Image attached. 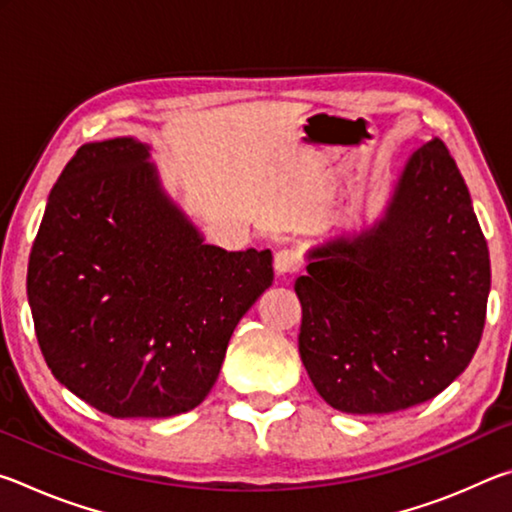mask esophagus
I'll list each match as a JSON object with an SVG mask.
<instances>
[{
    "mask_svg": "<svg viewBox=\"0 0 512 512\" xmlns=\"http://www.w3.org/2000/svg\"><path fill=\"white\" fill-rule=\"evenodd\" d=\"M273 268L277 275H291L296 273L300 268V257L293 253V250L284 248V250H277L275 257H273Z\"/></svg>",
    "mask_w": 512,
    "mask_h": 512,
    "instance_id": "obj_1",
    "label": "esophagus"
}]
</instances>
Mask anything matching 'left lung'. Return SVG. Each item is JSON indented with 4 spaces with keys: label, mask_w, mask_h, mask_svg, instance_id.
<instances>
[{
    "label": "left lung",
    "mask_w": 512,
    "mask_h": 512,
    "mask_svg": "<svg viewBox=\"0 0 512 512\" xmlns=\"http://www.w3.org/2000/svg\"><path fill=\"white\" fill-rule=\"evenodd\" d=\"M296 293L300 359L336 411L409 409L461 375L481 341L490 255L438 137L406 160L377 221L309 250Z\"/></svg>",
    "instance_id": "obj_1"
}]
</instances>
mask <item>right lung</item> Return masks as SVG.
<instances>
[{
	"instance_id": "1",
	"label": "right lung",
	"mask_w": 512,
	"mask_h": 512,
	"mask_svg": "<svg viewBox=\"0 0 512 512\" xmlns=\"http://www.w3.org/2000/svg\"><path fill=\"white\" fill-rule=\"evenodd\" d=\"M271 284V250L205 244L135 137L83 144L67 162L27 275L47 366L112 418L196 409Z\"/></svg>"
}]
</instances>
